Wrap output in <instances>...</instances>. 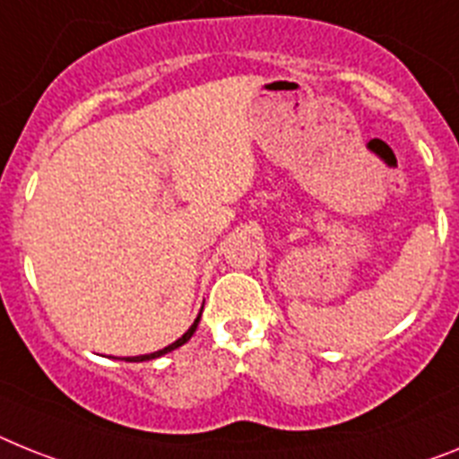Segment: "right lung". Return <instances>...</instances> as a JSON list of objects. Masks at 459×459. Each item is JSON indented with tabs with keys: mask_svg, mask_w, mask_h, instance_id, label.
I'll use <instances>...</instances> for the list:
<instances>
[{
	"mask_svg": "<svg viewBox=\"0 0 459 459\" xmlns=\"http://www.w3.org/2000/svg\"><path fill=\"white\" fill-rule=\"evenodd\" d=\"M198 322H200V315H198V317H195V322H194V325L188 326V331H186V333H184L182 338H177V341L172 342V345H168V348L158 350V352H152V354H140V357H130V359H126V361H149V359H156V357H163V354L172 352V350L182 348L184 342H186L188 338H191V336H194V333H195V329H198Z\"/></svg>",
	"mask_w": 459,
	"mask_h": 459,
	"instance_id": "add662e5",
	"label": "right lung"
}]
</instances>
